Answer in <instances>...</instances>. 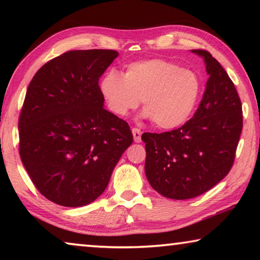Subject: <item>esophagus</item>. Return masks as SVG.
<instances>
[{"instance_id":"obj_1","label":"esophagus","mask_w":260,"mask_h":260,"mask_svg":"<svg viewBox=\"0 0 260 260\" xmlns=\"http://www.w3.org/2000/svg\"><path fill=\"white\" fill-rule=\"evenodd\" d=\"M132 133H133L135 142L136 143H140L141 142V135H142V132H141L139 128H133V129H132Z\"/></svg>"}]
</instances>
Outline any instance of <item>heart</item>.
Here are the masks:
<instances>
[{
  "label": "heart",
  "instance_id": "heart-1",
  "mask_svg": "<svg viewBox=\"0 0 260 260\" xmlns=\"http://www.w3.org/2000/svg\"><path fill=\"white\" fill-rule=\"evenodd\" d=\"M100 93L108 109L124 117L142 101V117L157 127L174 129L195 112L203 82L195 71L173 61L150 58L133 61L125 72L110 70L100 80Z\"/></svg>",
  "mask_w": 260,
  "mask_h": 260
}]
</instances>
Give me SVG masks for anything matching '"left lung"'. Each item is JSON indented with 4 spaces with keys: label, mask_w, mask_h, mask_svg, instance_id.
Listing matches in <instances>:
<instances>
[{
    "label": "left lung",
    "mask_w": 260,
    "mask_h": 260,
    "mask_svg": "<svg viewBox=\"0 0 260 260\" xmlns=\"http://www.w3.org/2000/svg\"><path fill=\"white\" fill-rule=\"evenodd\" d=\"M205 91L190 120L178 129L144 133V171L150 186L167 199L189 200L210 190L234 162L243 126L241 100L219 61L205 50Z\"/></svg>",
    "instance_id": "left-lung-1"
}]
</instances>
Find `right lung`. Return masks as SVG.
I'll return each mask as SVG.
<instances>
[{
	"mask_svg": "<svg viewBox=\"0 0 260 260\" xmlns=\"http://www.w3.org/2000/svg\"><path fill=\"white\" fill-rule=\"evenodd\" d=\"M114 50H72L46 63L26 91L19 153L30 180L54 203L79 208L107 188L133 142L128 124L105 110L99 79Z\"/></svg>",
	"mask_w": 260,
	"mask_h": 260,
	"instance_id": "1",
	"label": "right lung"
}]
</instances>
